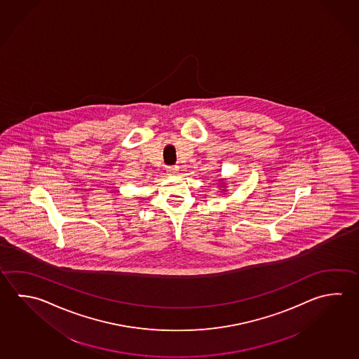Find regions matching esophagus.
Masks as SVG:
<instances>
[{"instance_id":"1","label":"esophagus","mask_w":359,"mask_h":359,"mask_svg":"<svg viewBox=\"0 0 359 359\" xmlns=\"http://www.w3.org/2000/svg\"><path fill=\"white\" fill-rule=\"evenodd\" d=\"M177 172H178V167H168V168H167V173H168L170 176L176 175Z\"/></svg>"}]
</instances>
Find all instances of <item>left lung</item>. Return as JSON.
Instances as JSON below:
<instances>
[{
  "label": "left lung",
  "instance_id": "obj_1",
  "mask_svg": "<svg viewBox=\"0 0 359 359\" xmlns=\"http://www.w3.org/2000/svg\"><path fill=\"white\" fill-rule=\"evenodd\" d=\"M219 187L222 189V192L220 194H225L226 192V187H225V180L222 178V180H219Z\"/></svg>",
  "mask_w": 359,
  "mask_h": 359
}]
</instances>
